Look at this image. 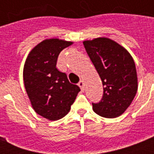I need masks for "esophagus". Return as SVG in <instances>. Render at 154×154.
Segmentation results:
<instances>
[{
  "instance_id": "obj_1",
  "label": "esophagus",
  "mask_w": 154,
  "mask_h": 154,
  "mask_svg": "<svg viewBox=\"0 0 154 154\" xmlns=\"http://www.w3.org/2000/svg\"><path fill=\"white\" fill-rule=\"evenodd\" d=\"M78 86L81 88V90L84 91V87H85V82H84L83 81L81 80L79 82H78Z\"/></svg>"
}]
</instances>
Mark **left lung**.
Returning <instances> with one entry per match:
<instances>
[{"instance_id":"8db88e82","label":"left lung","mask_w":154,"mask_h":154,"mask_svg":"<svg viewBox=\"0 0 154 154\" xmlns=\"http://www.w3.org/2000/svg\"><path fill=\"white\" fill-rule=\"evenodd\" d=\"M88 56L103 85V97L92 104L95 113L105 118L121 116L132 103L138 90L134 61L125 48L106 37L83 41Z\"/></svg>"}]
</instances>
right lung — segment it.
I'll list each match as a JSON object with an SVG mask.
<instances>
[{"label":"right lung","mask_w":154,"mask_h":154,"mask_svg":"<svg viewBox=\"0 0 154 154\" xmlns=\"http://www.w3.org/2000/svg\"><path fill=\"white\" fill-rule=\"evenodd\" d=\"M72 44L59 38L44 39L32 48L25 60L23 78L30 104L36 113L48 120L66 116L80 91L56 67L61 51Z\"/></svg>","instance_id":"right-lung-1"}]
</instances>
